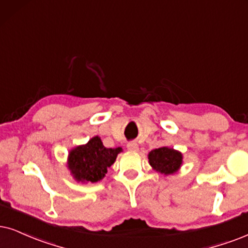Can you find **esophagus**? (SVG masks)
I'll list each match as a JSON object with an SVG mask.
<instances>
[{
    "instance_id": "1",
    "label": "esophagus",
    "mask_w": 248,
    "mask_h": 248,
    "mask_svg": "<svg viewBox=\"0 0 248 248\" xmlns=\"http://www.w3.org/2000/svg\"><path fill=\"white\" fill-rule=\"evenodd\" d=\"M127 147H128V150H129V151H131V152H137V151H139V144L135 143V142L128 143L127 144Z\"/></svg>"
}]
</instances>
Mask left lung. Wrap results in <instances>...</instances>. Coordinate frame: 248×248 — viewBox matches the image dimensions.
I'll list each match as a JSON object with an SVG mask.
<instances>
[{
  "label": "left lung",
  "instance_id": "1",
  "mask_svg": "<svg viewBox=\"0 0 248 248\" xmlns=\"http://www.w3.org/2000/svg\"><path fill=\"white\" fill-rule=\"evenodd\" d=\"M149 164L158 173L173 175L180 170L183 165V155L182 152L169 146H162L159 149L152 150L147 155Z\"/></svg>",
  "mask_w": 248,
  "mask_h": 248
}]
</instances>
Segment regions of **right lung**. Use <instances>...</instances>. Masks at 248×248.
Segmentation results:
<instances>
[{
  "instance_id": "right-lung-1",
  "label": "right lung",
  "mask_w": 248,
  "mask_h": 248,
  "mask_svg": "<svg viewBox=\"0 0 248 248\" xmlns=\"http://www.w3.org/2000/svg\"><path fill=\"white\" fill-rule=\"evenodd\" d=\"M122 147L108 149L99 136H93L86 144L70 150L66 166L77 182L82 184L96 183L103 180L108 168L114 164Z\"/></svg>"
}]
</instances>
